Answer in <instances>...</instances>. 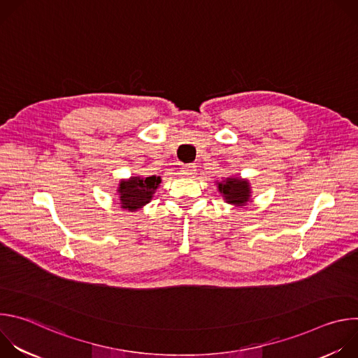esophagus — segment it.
<instances>
[{"label": "esophagus", "instance_id": "34e87169", "mask_svg": "<svg viewBox=\"0 0 358 358\" xmlns=\"http://www.w3.org/2000/svg\"><path fill=\"white\" fill-rule=\"evenodd\" d=\"M195 171H196L195 164H187V166H184V167H182L181 174H182V176H185V177H192V176L195 174Z\"/></svg>", "mask_w": 358, "mask_h": 358}]
</instances>
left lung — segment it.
I'll return each instance as SVG.
<instances>
[{"mask_svg": "<svg viewBox=\"0 0 358 358\" xmlns=\"http://www.w3.org/2000/svg\"><path fill=\"white\" fill-rule=\"evenodd\" d=\"M218 188L224 194L227 202L236 203V206H243L250 195L248 181L241 178H227L224 182L218 184Z\"/></svg>", "mask_w": 358, "mask_h": 358, "instance_id": "1", "label": "left lung"}]
</instances>
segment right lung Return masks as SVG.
Wrapping results in <instances>:
<instances>
[{"mask_svg":"<svg viewBox=\"0 0 358 358\" xmlns=\"http://www.w3.org/2000/svg\"><path fill=\"white\" fill-rule=\"evenodd\" d=\"M162 182L160 177L151 176L145 178L133 177L129 181H123L119 187L122 208L136 211L150 202L152 194Z\"/></svg>","mask_w":358,"mask_h":358,"instance_id":"obj_1","label":"right lung"}]
</instances>
